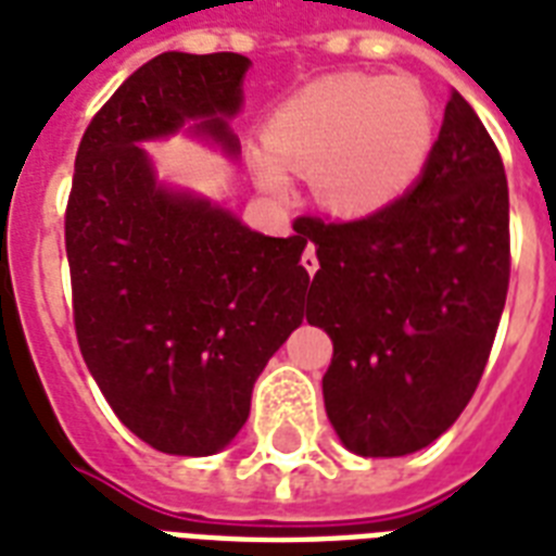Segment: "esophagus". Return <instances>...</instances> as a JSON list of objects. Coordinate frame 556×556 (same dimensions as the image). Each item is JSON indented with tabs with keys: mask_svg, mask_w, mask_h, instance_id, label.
Here are the masks:
<instances>
[{
	"mask_svg": "<svg viewBox=\"0 0 556 556\" xmlns=\"http://www.w3.org/2000/svg\"><path fill=\"white\" fill-rule=\"evenodd\" d=\"M303 268L308 270V274H314V270L320 268V262H317V251H314V244H312V242L305 244V251H303Z\"/></svg>",
	"mask_w": 556,
	"mask_h": 556,
	"instance_id": "1",
	"label": "esophagus"
}]
</instances>
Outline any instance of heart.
<instances>
[{
    "label": "heart",
    "instance_id": "obj_1",
    "mask_svg": "<svg viewBox=\"0 0 556 556\" xmlns=\"http://www.w3.org/2000/svg\"><path fill=\"white\" fill-rule=\"evenodd\" d=\"M435 143V115L409 77L340 72L308 83L268 117L256 176L288 190V169H317L323 204L349 216L387 210L418 185Z\"/></svg>",
    "mask_w": 556,
    "mask_h": 556
}]
</instances>
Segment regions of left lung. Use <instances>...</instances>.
I'll return each instance as SVG.
<instances>
[{
    "label": "left lung",
    "mask_w": 556,
    "mask_h": 556,
    "mask_svg": "<svg viewBox=\"0 0 556 556\" xmlns=\"http://www.w3.org/2000/svg\"><path fill=\"white\" fill-rule=\"evenodd\" d=\"M294 225L320 262L305 320L334 346L323 397L340 441L369 458L432 444L482 380L510 279L508 178L473 106L450 91L404 199Z\"/></svg>",
    "instance_id": "obj_1"
}]
</instances>
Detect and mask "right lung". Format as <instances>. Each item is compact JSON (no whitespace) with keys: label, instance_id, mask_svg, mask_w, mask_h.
<instances>
[{"label":"right lung","instance_id":"add662e5","mask_svg":"<svg viewBox=\"0 0 556 556\" xmlns=\"http://www.w3.org/2000/svg\"><path fill=\"white\" fill-rule=\"evenodd\" d=\"M251 60L167 51L129 74L83 132L65 204L74 331L115 415L150 447L210 456L251 413L260 371L303 323L305 239L262 236L155 185L138 141L195 129L239 143L225 115Z\"/></svg>","mask_w":556,"mask_h":556}]
</instances>
